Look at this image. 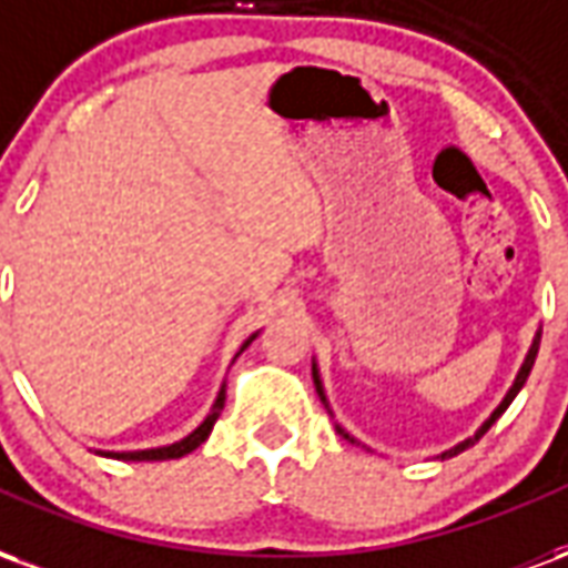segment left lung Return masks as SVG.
<instances>
[{"label": "left lung", "instance_id": "obj_1", "mask_svg": "<svg viewBox=\"0 0 568 568\" xmlns=\"http://www.w3.org/2000/svg\"><path fill=\"white\" fill-rule=\"evenodd\" d=\"M538 341H541V337H536V344H532V349H529V356H526L524 368H520V374H517V381H514L511 393L505 395V402H501V405L496 407V410H493V417H489L487 423H484V426H480V432H477L475 438L463 440V444H459V447H453V450H447V453H444V456H453V453H459V450H465V447H471V444H475V440H480V435H484V432H487V428L493 426V423H496V419L501 417V414H505V407L511 405V402H514V395L520 393V386H524L526 377H529V371H532V362H536V353H538ZM313 381H316V393H320V398H322V402H325V393H322V386H320V374H316V368H313ZM346 438H349V435H346Z\"/></svg>", "mask_w": 568, "mask_h": 568}]
</instances>
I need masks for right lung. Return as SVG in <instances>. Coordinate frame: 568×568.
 I'll use <instances>...</instances> for the list:
<instances>
[{"label": "right lung", "mask_w": 568, "mask_h": 568, "mask_svg": "<svg viewBox=\"0 0 568 568\" xmlns=\"http://www.w3.org/2000/svg\"><path fill=\"white\" fill-rule=\"evenodd\" d=\"M255 341V334L248 337L246 344H243V349H246L248 344ZM224 407V386L222 393H219V398H215V405H212V414L203 423H200L187 438L175 440V444H170V447H158V450H130V453H105V456H115V459H124V463H161V459H179V456H185V453L197 450L203 440L210 438L212 426H215V419H219V414H222Z\"/></svg>", "instance_id": "1"}]
</instances>
